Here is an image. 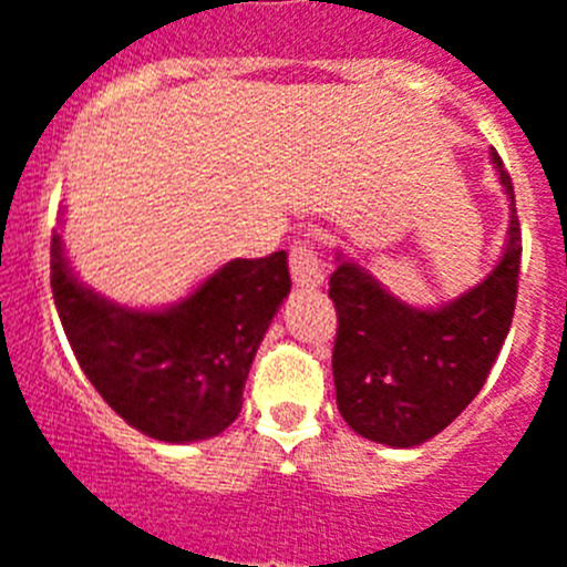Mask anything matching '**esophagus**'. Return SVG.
Instances as JSON below:
<instances>
[{
    "label": "esophagus",
    "mask_w": 567,
    "mask_h": 567,
    "mask_svg": "<svg viewBox=\"0 0 567 567\" xmlns=\"http://www.w3.org/2000/svg\"><path fill=\"white\" fill-rule=\"evenodd\" d=\"M290 274H293V282L301 290H316L323 285V271H320L318 251L310 241H296L290 249Z\"/></svg>",
    "instance_id": "1"
}]
</instances>
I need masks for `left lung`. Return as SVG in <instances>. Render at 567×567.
I'll list each match as a JSON object with an SVG mask.
<instances>
[{"label": "left lung", "instance_id": "1", "mask_svg": "<svg viewBox=\"0 0 567 567\" xmlns=\"http://www.w3.org/2000/svg\"><path fill=\"white\" fill-rule=\"evenodd\" d=\"M511 199V227L494 271L439 310L394 299L370 271L337 251L329 296L337 310L331 353L337 409L370 442L416 447L442 433L477 398L513 323L522 271L516 194L491 151Z\"/></svg>", "mask_w": 567, "mask_h": 567}]
</instances>
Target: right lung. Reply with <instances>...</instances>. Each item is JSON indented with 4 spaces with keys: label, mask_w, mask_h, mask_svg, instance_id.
I'll list each match as a JSON object with an SVG mask.
<instances>
[{
    "label": "right lung",
    "mask_w": 567,
    "mask_h": 567,
    "mask_svg": "<svg viewBox=\"0 0 567 567\" xmlns=\"http://www.w3.org/2000/svg\"><path fill=\"white\" fill-rule=\"evenodd\" d=\"M51 290L76 362L101 398L145 436L210 439L244 403L268 323L290 293L288 255L230 260L167 310H128L84 288L51 238Z\"/></svg>",
    "instance_id": "1"
}]
</instances>
